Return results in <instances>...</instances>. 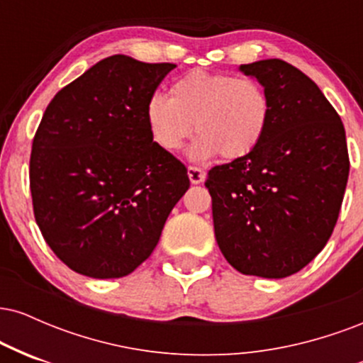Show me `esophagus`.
Instances as JSON below:
<instances>
[{"label": "esophagus", "mask_w": 363, "mask_h": 363, "mask_svg": "<svg viewBox=\"0 0 363 363\" xmlns=\"http://www.w3.org/2000/svg\"><path fill=\"white\" fill-rule=\"evenodd\" d=\"M187 176H189L191 184H201V182L205 181V172H203L201 169L193 167V165L187 167Z\"/></svg>", "instance_id": "esophagus-1"}]
</instances>
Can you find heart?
I'll list each match as a JSON object with an SVG mask.
<instances>
[{"label":"heart","mask_w":363,"mask_h":363,"mask_svg":"<svg viewBox=\"0 0 363 363\" xmlns=\"http://www.w3.org/2000/svg\"><path fill=\"white\" fill-rule=\"evenodd\" d=\"M145 121L152 141L164 152H179L196 131L191 160L206 162L216 155L239 160L264 138L272 101L256 78L194 69L172 82L169 97L153 94L148 99Z\"/></svg>","instance_id":"heart-1"}]
</instances>
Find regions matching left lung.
<instances>
[{
  "label": "left lung",
  "mask_w": 363,
  "mask_h": 363,
  "mask_svg": "<svg viewBox=\"0 0 363 363\" xmlns=\"http://www.w3.org/2000/svg\"><path fill=\"white\" fill-rule=\"evenodd\" d=\"M272 101L251 155L208 172L215 237L242 274L285 278L323 251L338 220L350 160L338 112L319 86L281 60L240 65Z\"/></svg>",
  "instance_id": "1"
}]
</instances>
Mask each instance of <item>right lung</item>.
<instances>
[{
  "label": "right lung",
  "instance_id": "right-lung-1",
  "mask_svg": "<svg viewBox=\"0 0 363 363\" xmlns=\"http://www.w3.org/2000/svg\"><path fill=\"white\" fill-rule=\"evenodd\" d=\"M172 62L106 57L54 95L34 136L30 193L52 252L90 278H121L148 259L189 187L152 141L145 106Z\"/></svg>",
  "mask_w": 363,
  "mask_h": 363
}]
</instances>
